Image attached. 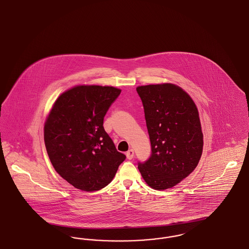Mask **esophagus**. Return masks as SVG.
Returning a JSON list of instances; mask_svg holds the SVG:
<instances>
[{"mask_svg":"<svg viewBox=\"0 0 249 249\" xmlns=\"http://www.w3.org/2000/svg\"><path fill=\"white\" fill-rule=\"evenodd\" d=\"M126 156H127V159H128V160H131V159L133 158V156H134V151H133V149H130V150H128V151L126 152Z\"/></svg>","mask_w":249,"mask_h":249,"instance_id":"obj_1","label":"esophagus"}]
</instances>
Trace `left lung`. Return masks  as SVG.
Segmentation results:
<instances>
[{
	"label": "left lung",
	"instance_id": "left-lung-1",
	"mask_svg": "<svg viewBox=\"0 0 249 249\" xmlns=\"http://www.w3.org/2000/svg\"><path fill=\"white\" fill-rule=\"evenodd\" d=\"M142 100L151 155L138 163L152 189L173 188L198 165L203 146L199 112L185 90L174 84L136 88Z\"/></svg>",
	"mask_w": 249,
	"mask_h": 249
}]
</instances>
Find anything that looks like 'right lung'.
<instances>
[{
  "label": "right lung",
  "mask_w": 249,
  "mask_h": 249,
  "mask_svg": "<svg viewBox=\"0 0 249 249\" xmlns=\"http://www.w3.org/2000/svg\"><path fill=\"white\" fill-rule=\"evenodd\" d=\"M121 90L76 86L56 100L44 128L45 144L56 172L84 191L100 190L113 180L126 156L104 128V119Z\"/></svg>",
  "instance_id": "right-lung-1"
}]
</instances>
